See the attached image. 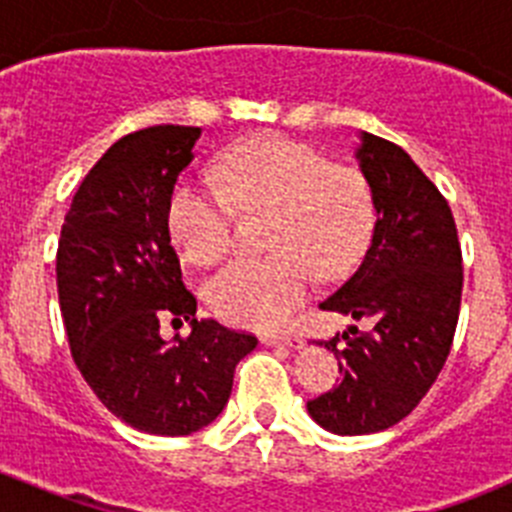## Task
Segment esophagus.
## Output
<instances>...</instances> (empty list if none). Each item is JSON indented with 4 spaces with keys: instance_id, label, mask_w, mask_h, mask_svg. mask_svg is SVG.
Returning <instances> with one entry per match:
<instances>
[{
    "instance_id": "obj_1",
    "label": "esophagus",
    "mask_w": 512,
    "mask_h": 512,
    "mask_svg": "<svg viewBox=\"0 0 512 512\" xmlns=\"http://www.w3.org/2000/svg\"><path fill=\"white\" fill-rule=\"evenodd\" d=\"M261 341L266 346H284V348H292V351H300L302 341L297 336H264Z\"/></svg>"
}]
</instances>
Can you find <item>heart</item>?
Here are the masks:
<instances>
[{"mask_svg":"<svg viewBox=\"0 0 512 512\" xmlns=\"http://www.w3.org/2000/svg\"><path fill=\"white\" fill-rule=\"evenodd\" d=\"M217 176L243 210L271 207L264 259H241L207 287L223 320L241 328H279L305 300L315 271L338 279L361 259L374 225L372 192L351 166L328 164L310 143L256 135L230 148ZM171 241L184 259L210 266L233 243L228 200L205 184L184 182L169 202Z\"/></svg>","mask_w":512,"mask_h":512,"instance_id":"1","label":"heart"}]
</instances>
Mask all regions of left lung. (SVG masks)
Segmentation results:
<instances>
[{"mask_svg": "<svg viewBox=\"0 0 512 512\" xmlns=\"http://www.w3.org/2000/svg\"><path fill=\"white\" fill-rule=\"evenodd\" d=\"M356 161L372 192V241L320 310L369 330L351 325L341 348L338 338L325 341L343 379L307 402L310 418L336 436L387 431L413 413L451 351L464 279L449 202L413 158L390 140L359 133Z\"/></svg>", "mask_w": 512, "mask_h": 512, "instance_id": "1", "label": "left lung"}]
</instances>
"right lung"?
<instances>
[{"label":"right lung","instance_id":"right-lung-1","mask_svg":"<svg viewBox=\"0 0 512 512\" xmlns=\"http://www.w3.org/2000/svg\"><path fill=\"white\" fill-rule=\"evenodd\" d=\"M202 128L153 125L120 138L76 189L56 284L81 377L112 415L151 436H189L228 405L235 366L256 338L197 320L171 248L169 202ZM190 320L187 339L160 320Z\"/></svg>","mask_w":512,"mask_h":512}]
</instances>
